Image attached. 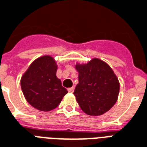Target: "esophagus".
<instances>
[{
    "instance_id": "1",
    "label": "esophagus",
    "mask_w": 147,
    "mask_h": 147,
    "mask_svg": "<svg viewBox=\"0 0 147 147\" xmlns=\"http://www.w3.org/2000/svg\"><path fill=\"white\" fill-rule=\"evenodd\" d=\"M74 90H75V88H74V87H71V88H68V91H69V92H70V93L74 92Z\"/></svg>"
}]
</instances>
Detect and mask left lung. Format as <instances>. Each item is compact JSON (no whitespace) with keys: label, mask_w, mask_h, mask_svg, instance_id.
I'll list each match as a JSON object with an SVG mask.
<instances>
[{"label":"left lung","mask_w":147,"mask_h":147,"mask_svg":"<svg viewBox=\"0 0 147 147\" xmlns=\"http://www.w3.org/2000/svg\"><path fill=\"white\" fill-rule=\"evenodd\" d=\"M78 84L74 91L82 111L100 115L114 106L119 93V82L110 66L94 58L87 64H77Z\"/></svg>","instance_id":"8db88e82"}]
</instances>
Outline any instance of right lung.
Listing matches in <instances>:
<instances>
[{
    "label": "right lung",
    "instance_id": "obj_1",
    "mask_svg": "<svg viewBox=\"0 0 147 147\" xmlns=\"http://www.w3.org/2000/svg\"><path fill=\"white\" fill-rule=\"evenodd\" d=\"M57 65L53 57L35 59L21 78V88L26 100L40 111L57 108L68 91L57 77Z\"/></svg>",
    "mask_w": 147,
    "mask_h": 147
}]
</instances>
